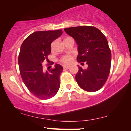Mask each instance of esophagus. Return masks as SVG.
<instances>
[{"label": "esophagus", "mask_w": 131, "mask_h": 131, "mask_svg": "<svg viewBox=\"0 0 131 131\" xmlns=\"http://www.w3.org/2000/svg\"><path fill=\"white\" fill-rule=\"evenodd\" d=\"M70 67L69 66H63V69H69Z\"/></svg>", "instance_id": "34e87169"}]
</instances>
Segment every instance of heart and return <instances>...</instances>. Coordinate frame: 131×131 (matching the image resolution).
Wrapping results in <instances>:
<instances>
[{"instance_id":"heart-1","label":"heart","mask_w":131,"mask_h":131,"mask_svg":"<svg viewBox=\"0 0 131 131\" xmlns=\"http://www.w3.org/2000/svg\"><path fill=\"white\" fill-rule=\"evenodd\" d=\"M72 57L71 56H64L61 57L60 62H62L64 64H68L72 62Z\"/></svg>"}]
</instances>
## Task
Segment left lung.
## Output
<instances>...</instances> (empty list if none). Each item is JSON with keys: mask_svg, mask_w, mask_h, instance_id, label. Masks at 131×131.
Segmentation results:
<instances>
[{"mask_svg": "<svg viewBox=\"0 0 131 131\" xmlns=\"http://www.w3.org/2000/svg\"><path fill=\"white\" fill-rule=\"evenodd\" d=\"M78 45V62H85L88 68L78 67L75 80L81 89L96 92L105 83L110 72L111 53L107 38L96 27L81 26L66 28Z\"/></svg>", "mask_w": 131, "mask_h": 131, "instance_id": "left-lung-1", "label": "left lung"}]
</instances>
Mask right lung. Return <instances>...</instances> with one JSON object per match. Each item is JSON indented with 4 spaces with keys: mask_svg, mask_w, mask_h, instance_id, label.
<instances>
[{
    "mask_svg": "<svg viewBox=\"0 0 131 131\" xmlns=\"http://www.w3.org/2000/svg\"><path fill=\"white\" fill-rule=\"evenodd\" d=\"M62 30L38 31L24 39L18 56V65L23 81L34 96L41 99L53 97L60 88V75L63 71L56 64L49 72H44L42 63L48 60L51 43L62 35Z\"/></svg>",
    "mask_w": 131,
    "mask_h": 131,
    "instance_id": "1",
    "label": "right lung"
}]
</instances>
